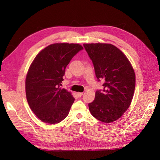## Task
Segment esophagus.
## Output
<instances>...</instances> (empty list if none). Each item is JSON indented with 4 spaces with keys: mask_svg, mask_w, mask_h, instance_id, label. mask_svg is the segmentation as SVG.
<instances>
[{
    "mask_svg": "<svg viewBox=\"0 0 160 160\" xmlns=\"http://www.w3.org/2000/svg\"><path fill=\"white\" fill-rule=\"evenodd\" d=\"M82 95H83V93H80V92L77 93V96L78 98H80L81 96H82Z\"/></svg>",
    "mask_w": 160,
    "mask_h": 160,
    "instance_id": "1",
    "label": "esophagus"
}]
</instances>
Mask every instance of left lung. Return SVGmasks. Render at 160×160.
Instances as JSON below:
<instances>
[{
  "label": "left lung",
  "mask_w": 160,
  "mask_h": 160,
  "mask_svg": "<svg viewBox=\"0 0 160 160\" xmlns=\"http://www.w3.org/2000/svg\"><path fill=\"white\" fill-rule=\"evenodd\" d=\"M104 89L96 91L89 104L91 115L110 123L120 118L131 105L135 87V74L130 61L118 47L108 43L84 44Z\"/></svg>",
  "instance_id": "1"
}]
</instances>
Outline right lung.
Returning <instances> with one entry per match:
<instances>
[{
  "mask_svg": "<svg viewBox=\"0 0 160 160\" xmlns=\"http://www.w3.org/2000/svg\"><path fill=\"white\" fill-rule=\"evenodd\" d=\"M82 49L76 43H54L33 59L26 76V98L30 108L42 122L58 124L69 114L75 99L60 86L68 64Z\"/></svg>",
  "mask_w": 160,
  "mask_h": 160,
  "instance_id": "obj_1",
  "label": "right lung"
}]
</instances>
